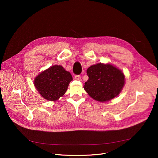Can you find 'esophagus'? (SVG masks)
Returning <instances> with one entry per match:
<instances>
[{
  "instance_id": "obj_1",
  "label": "esophagus",
  "mask_w": 158,
  "mask_h": 158,
  "mask_svg": "<svg viewBox=\"0 0 158 158\" xmlns=\"http://www.w3.org/2000/svg\"><path fill=\"white\" fill-rule=\"evenodd\" d=\"M75 79L78 80V81H81V76H79V75H76V76H75Z\"/></svg>"
}]
</instances>
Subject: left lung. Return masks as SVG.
<instances>
[{
	"label": "left lung",
	"mask_w": 158,
	"mask_h": 158,
	"mask_svg": "<svg viewBox=\"0 0 158 158\" xmlns=\"http://www.w3.org/2000/svg\"><path fill=\"white\" fill-rule=\"evenodd\" d=\"M88 81L84 88L88 95L99 102H106L117 97L125 83L123 73L114 66L98 63L87 70Z\"/></svg>",
	"instance_id": "obj_1"
}]
</instances>
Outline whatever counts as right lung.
<instances>
[{
	"mask_svg": "<svg viewBox=\"0 0 158 158\" xmlns=\"http://www.w3.org/2000/svg\"><path fill=\"white\" fill-rule=\"evenodd\" d=\"M72 75L63 66L54 65L41 72L34 83L40 94L48 101H57L67 90Z\"/></svg>",
	"mask_w": 158,
	"mask_h": 158,
	"instance_id": "1",
	"label": "right lung"
}]
</instances>
